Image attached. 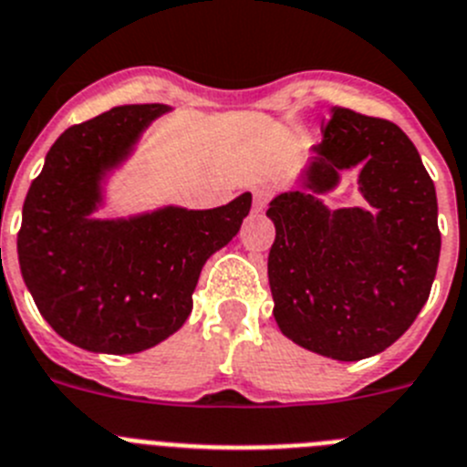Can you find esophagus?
Here are the masks:
<instances>
[{"mask_svg":"<svg viewBox=\"0 0 467 467\" xmlns=\"http://www.w3.org/2000/svg\"><path fill=\"white\" fill-rule=\"evenodd\" d=\"M268 199H271V192H268L266 187H256V190H254V208H256V211H262L264 205L268 203Z\"/></svg>","mask_w":467,"mask_h":467,"instance_id":"esophagus-1","label":"esophagus"}]
</instances>
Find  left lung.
I'll use <instances>...</instances> for the list:
<instances>
[{
    "instance_id": "1",
    "label": "left lung",
    "mask_w": 467,
    "mask_h": 467,
    "mask_svg": "<svg viewBox=\"0 0 467 467\" xmlns=\"http://www.w3.org/2000/svg\"><path fill=\"white\" fill-rule=\"evenodd\" d=\"M296 190L268 205L273 317L289 340L336 361L391 348L429 301L440 259L438 199L412 140L389 119L331 109ZM358 165L366 209L321 201Z\"/></svg>"
}]
</instances>
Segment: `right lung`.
Instances as JSON below:
<instances>
[{
  "instance_id": "add662e5",
  "label": "right lung",
  "mask_w": 467,
  "mask_h": 467,
  "mask_svg": "<svg viewBox=\"0 0 467 467\" xmlns=\"http://www.w3.org/2000/svg\"><path fill=\"white\" fill-rule=\"evenodd\" d=\"M164 104L118 106L68 127L23 205L18 262L46 322L97 354H136L173 336L192 312L203 264L236 236L252 194L211 211L164 205L118 220L94 213L104 185Z\"/></svg>"
}]
</instances>
